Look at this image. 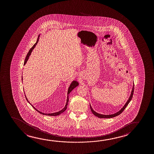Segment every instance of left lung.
<instances>
[{
  "mask_svg": "<svg viewBox=\"0 0 154 154\" xmlns=\"http://www.w3.org/2000/svg\"><path fill=\"white\" fill-rule=\"evenodd\" d=\"M134 91V85H133V89H132L131 93V96H130V97L129 98L128 100L127 101L126 103L125 104V105L124 106V107H122V109L119 111V112H117L116 113H115L114 114H112V115H102V114H98V113H97V112H95V111L93 110V108H92L91 107V104H90V107H91V112H93V114H94L95 116H96V117H98V118H112V117H116V116H118L119 115H120V114H122V112L126 108L127 105H128V103H129V102L131 101V100L132 98H133Z\"/></svg>",
  "mask_w": 154,
  "mask_h": 154,
  "instance_id": "left-lung-1",
  "label": "left lung"
}]
</instances>
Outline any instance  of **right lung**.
Returning <instances> with one entry per match:
<instances>
[{"label": "right lung", "instance_id": "obj_1", "mask_svg": "<svg viewBox=\"0 0 154 154\" xmlns=\"http://www.w3.org/2000/svg\"><path fill=\"white\" fill-rule=\"evenodd\" d=\"M39 37H40V35H39V36H38V38H37V42H36V43L34 45V46L32 47V48H30L29 51H28V53L27 55L26 56V57L25 59V61H24V63H23V65H25L26 63H27V61L28 59L29 58V57L30 55H31V53H32V50L34 49V48L35 47V46H36V45L38 43V40H39ZM22 80H23V76H22ZM79 84H78V82L76 81V80H74L71 83V84L70 85V86L69 87V88H68V93H67V102H66V103L65 106V107L63 108V109L61 110H60L59 112H54V113H52V114H45V113H43V112H39V111H38V110L36 109L32 105V104H30L29 103V101L28 100L27 98V97L26 96L25 97L26 99V100H27L28 102L32 106V107L34 108L35 109L37 110L38 112H39L40 114H42V115H47V116H58V115H59L60 114H61V113H63V112H65V111L66 109H67V107L68 103V101H69V98H68V95L69 94V93L72 91L73 89H74L75 87L77 86H78Z\"/></svg>", "mask_w": 154, "mask_h": 154}]
</instances>
